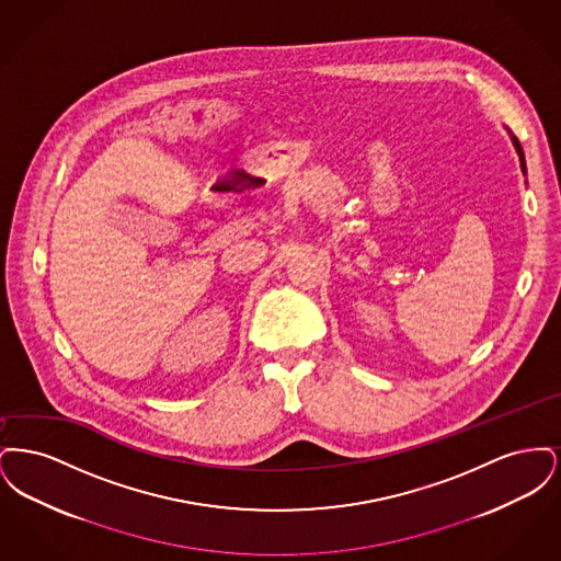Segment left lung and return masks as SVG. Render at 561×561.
<instances>
[{
  "mask_svg": "<svg viewBox=\"0 0 561 561\" xmlns=\"http://www.w3.org/2000/svg\"><path fill=\"white\" fill-rule=\"evenodd\" d=\"M513 138V145H515V149H517V153H519V161H522V170L526 172V160H524V151H522V145H519V140L515 138V136H511Z\"/></svg>",
  "mask_w": 561,
  "mask_h": 561,
  "instance_id": "obj_1",
  "label": "left lung"
}]
</instances>
